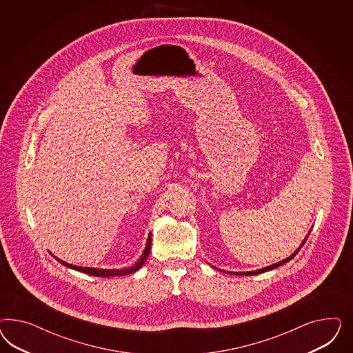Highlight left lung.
I'll use <instances>...</instances> for the list:
<instances>
[{
    "instance_id": "left-lung-1",
    "label": "left lung",
    "mask_w": 353,
    "mask_h": 353,
    "mask_svg": "<svg viewBox=\"0 0 353 353\" xmlns=\"http://www.w3.org/2000/svg\"><path fill=\"white\" fill-rule=\"evenodd\" d=\"M310 233V230L308 232L307 236L304 238V241L300 243V246L298 247V250H295V251H294V254H292V255H290L289 257H286V259H283V260L278 261L276 264H272V265H269V267L261 268V269H257V270H252V272H226V273H229V274H236V276H254V274H260V273H264V272H268V270H272V269H274V268L279 267V265H282V264H285V263L290 261L291 259H294V256H296V254L299 252L300 248L304 246V243H305V241H307V238H308ZM214 269H217V268H214ZM217 270H219V269H217Z\"/></svg>"
}]
</instances>
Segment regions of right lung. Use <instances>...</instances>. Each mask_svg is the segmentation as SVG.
Masks as SVG:
<instances>
[{
	"instance_id": "right-lung-1",
	"label": "right lung",
	"mask_w": 353,
	"mask_h": 353,
	"mask_svg": "<svg viewBox=\"0 0 353 353\" xmlns=\"http://www.w3.org/2000/svg\"><path fill=\"white\" fill-rule=\"evenodd\" d=\"M150 248H151V233H150L149 236H148L146 246H145L143 254L139 257V261H137L134 265L124 268V269H101V268L77 267V265L68 264V263H65V261L58 259L57 256H54V259L58 260L64 267L74 269V270H77V272H83V273L89 274V276H93V277H115V276H127V274H132V273H134V272H137L139 269H141L142 265L145 264L146 259L149 256ZM50 254H52V252H50ZM52 255H53V254H52Z\"/></svg>"
}]
</instances>
